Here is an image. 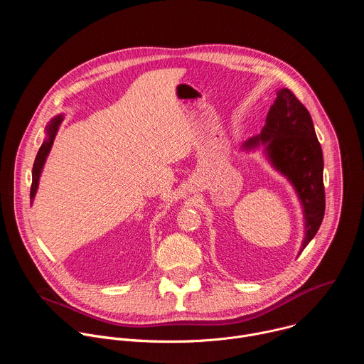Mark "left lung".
Listing matches in <instances>:
<instances>
[{
  "mask_svg": "<svg viewBox=\"0 0 364 364\" xmlns=\"http://www.w3.org/2000/svg\"><path fill=\"white\" fill-rule=\"evenodd\" d=\"M259 144L265 145L272 166L292 183L302 203V252L318 232L326 212L324 161L313 119L289 89L278 90L261 134L249 138L242 146L252 149Z\"/></svg>",
  "mask_w": 364,
  "mask_h": 364,
  "instance_id": "8db88e82",
  "label": "left lung"
}]
</instances>
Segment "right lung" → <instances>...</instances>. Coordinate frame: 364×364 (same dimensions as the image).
<instances>
[{
    "label": "right lung",
    "instance_id": "add662e5",
    "mask_svg": "<svg viewBox=\"0 0 364 364\" xmlns=\"http://www.w3.org/2000/svg\"><path fill=\"white\" fill-rule=\"evenodd\" d=\"M63 121V117L59 115L56 117L53 121L50 122V125L47 127V138L46 141L43 142V145L40 146L38 152H37V157L34 160V164H33V183H31V188H30V198L33 200L34 198V194L37 191V186H38V178H40V173H41V168L44 166V161L47 159V155L51 149V145H53V141H55V136H56V132L59 129V125L60 122Z\"/></svg>",
    "mask_w": 364,
    "mask_h": 364
}]
</instances>
